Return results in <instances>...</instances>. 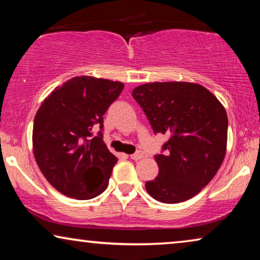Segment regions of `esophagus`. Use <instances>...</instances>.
<instances>
[{
  "instance_id": "34e87169",
  "label": "esophagus",
  "mask_w": 260,
  "mask_h": 260,
  "mask_svg": "<svg viewBox=\"0 0 260 260\" xmlns=\"http://www.w3.org/2000/svg\"><path fill=\"white\" fill-rule=\"evenodd\" d=\"M144 154L142 151H137V152H135V154H133V155H130V158H133V159H135V161H138V159H141V158H143L144 157Z\"/></svg>"
}]
</instances>
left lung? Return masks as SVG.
Listing matches in <instances>:
<instances>
[{
    "label": "left lung",
    "mask_w": 260,
    "mask_h": 260,
    "mask_svg": "<svg viewBox=\"0 0 260 260\" xmlns=\"http://www.w3.org/2000/svg\"><path fill=\"white\" fill-rule=\"evenodd\" d=\"M155 134H167L165 154L155 156L158 175L145 183L163 204L189 200L218 172L227 147L226 110L212 92L187 81L148 83L133 90Z\"/></svg>",
    "instance_id": "obj_1"
}]
</instances>
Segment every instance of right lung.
<instances>
[{"mask_svg": "<svg viewBox=\"0 0 260 260\" xmlns=\"http://www.w3.org/2000/svg\"><path fill=\"white\" fill-rule=\"evenodd\" d=\"M124 84L88 76L67 80L41 103L33 125V152L41 173L56 190L88 200L106 189L118 158L102 133L92 127L118 98Z\"/></svg>", "mask_w": 260, "mask_h": 260, "instance_id": "add662e5", "label": "right lung"}]
</instances>
